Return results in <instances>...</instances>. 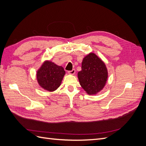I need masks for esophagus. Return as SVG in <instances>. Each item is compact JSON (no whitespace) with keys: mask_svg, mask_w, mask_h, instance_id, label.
Instances as JSON below:
<instances>
[{"mask_svg":"<svg viewBox=\"0 0 146 146\" xmlns=\"http://www.w3.org/2000/svg\"><path fill=\"white\" fill-rule=\"evenodd\" d=\"M68 73H69V74L74 75L75 73H76V70H75V69H72V70H69Z\"/></svg>","mask_w":146,"mask_h":146,"instance_id":"obj_1","label":"esophagus"}]
</instances>
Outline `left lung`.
Segmentation results:
<instances>
[{"label": "left lung", "instance_id": "1", "mask_svg": "<svg viewBox=\"0 0 146 146\" xmlns=\"http://www.w3.org/2000/svg\"><path fill=\"white\" fill-rule=\"evenodd\" d=\"M80 85L88 94H96L103 89L108 78L105 63L94 53L83 58L82 70L78 72Z\"/></svg>", "mask_w": 146, "mask_h": 146}]
</instances>
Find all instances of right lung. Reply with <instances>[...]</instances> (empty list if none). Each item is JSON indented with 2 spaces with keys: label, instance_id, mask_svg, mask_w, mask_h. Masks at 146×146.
<instances>
[{
  "label": "right lung",
  "instance_id": "add662e5",
  "mask_svg": "<svg viewBox=\"0 0 146 146\" xmlns=\"http://www.w3.org/2000/svg\"><path fill=\"white\" fill-rule=\"evenodd\" d=\"M64 74L63 67L47 61L42 64L37 71V80L43 89L54 91L60 86Z\"/></svg>",
  "mask_w": 146,
  "mask_h": 146
}]
</instances>
